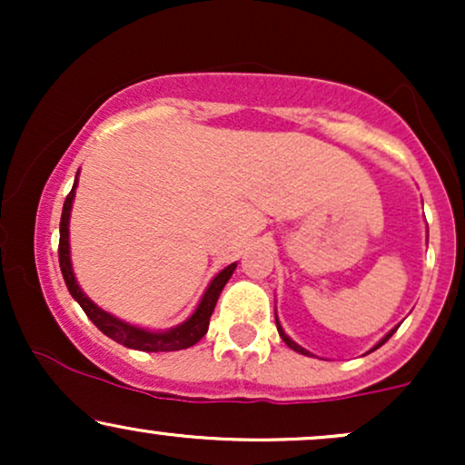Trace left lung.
<instances>
[{"label": "left lung", "mask_w": 465, "mask_h": 465, "mask_svg": "<svg viewBox=\"0 0 465 465\" xmlns=\"http://www.w3.org/2000/svg\"><path fill=\"white\" fill-rule=\"evenodd\" d=\"M275 323H277V332H280V336H282V341H284V343L288 345V348H291V350H295V351H300V354H308V351H306V350H303V348H300V345H297V343H295V341H291V339H288V336L284 334V330H282V328H280V322H277V317H275ZM393 332H396V330H391V332H389V334L385 336V339H382V341H381V343H378V345H376V348H381V345H382V343H387V341H389V339H391V334H393ZM376 348H373V350H376Z\"/></svg>", "instance_id": "1"}]
</instances>
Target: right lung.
<instances>
[{
  "label": "right lung",
  "instance_id": "add662e5",
  "mask_svg": "<svg viewBox=\"0 0 465 465\" xmlns=\"http://www.w3.org/2000/svg\"><path fill=\"white\" fill-rule=\"evenodd\" d=\"M78 179L74 181V188L67 194L65 203H63V214H61V240H58V264H61L63 280H65L67 291L72 292V297L80 303L84 314L95 323V328L100 332H104L109 339L117 341V343L126 345L131 350H142V351H174V350H185L190 345L199 343V341L205 336L207 328H210V317L214 312V306L218 302V295L225 288L227 280L232 277L233 269H236V262L229 264L227 269H223L214 280H212L210 288L205 291L203 300L196 308L194 314L185 323H181L179 328L168 330V332H148V330H140L135 325H129L120 319L111 317L109 312L100 311L95 303L80 291L76 280H74L72 273V262H69V210H72L74 201V190H76Z\"/></svg>",
  "mask_w": 465,
  "mask_h": 465
}]
</instances>
